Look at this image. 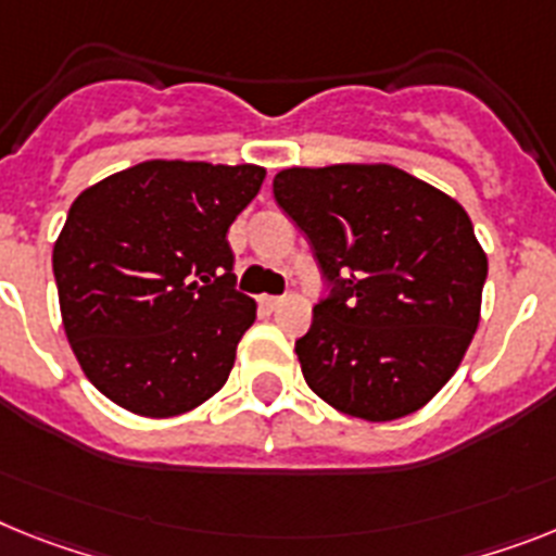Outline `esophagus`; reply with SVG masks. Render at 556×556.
Masks as SVG:
<instances>
[{
    "instance_id": "esophagus-1",
    "label": "esophagus",
    "mask_w": 556,
    "mask_h": 556,
    "mask_svg": "<svg viewBox=\"0 0 556 556\" xmlns=\"http://www.w3.org/2000/svg\"><path fill=\"white\" fill-rule=\"evenodd\" d=\"M260 305H263L265 311H277V307L282 305V296H263V300H260Z\"/></svg>"
}]
</instances>
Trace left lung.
Wrapping results in <instances>:
<instances>
[{
    "label": "left lung",
    "mask_w": 556,
    "mask_h": 556,
    "mask_svg": "<svg viewBox=\"0 0 556 556\" xmlns=\"http://www.w3.org/2000/svg\"><path fill=\"white\" fill-rule=\"evenodd\" d=\"M274 198L330 282L296 342L307 387L365 421L421 409L480 321L489 263L469 214L390 163L293 166L274 177Z\"/></svg>",
    "instance_id": "left-lung-1"
}]
</instances>
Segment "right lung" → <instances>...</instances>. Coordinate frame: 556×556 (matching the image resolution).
<instances>
[{"instance_id":"1","label":"right lung","mask_w":556,"mask_h":556,"mask_svg":"<svg viewBox=\"0 0 556 556\" xmlns=\"http://www.w3.org/2000/svg\"><path fill=\"white\" fill-rule=\"evenodd\" d=\"M263 180L254 163L143 161L73 200L53 245L64 333L118 407L172 418L226 384L256 319L226 235Z\"/></svg>"}]
</instances>
